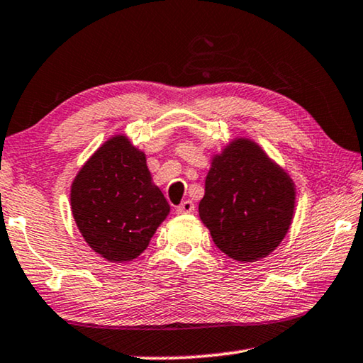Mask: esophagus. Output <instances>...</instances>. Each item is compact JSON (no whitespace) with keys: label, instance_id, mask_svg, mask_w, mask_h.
<instances>
[{"label":"esophagus","instance_id":"obj_1","mask_svg":"<svg viewBox=\"0 0 363 363\" xmlns=\"http://www.w3.org/2000/svg\"><path fill=\"white\" fill-rule=\"evenodd\" d=\"M176 211L179 215H186V213H194L195 211V205L191 202V200H184V202L177 206Z\"/></svg>","mask_w":363,"mask_h":363}]
</instances>
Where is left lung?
Listing matches in <instances>:
<instances>
[{"label":"left lung","instance_id":"left-lung-1","mask_svg":"<svg viewBox=\"0 0 363 363\" xmlns=\"http://www.w3.org/2000/svg\"><path fill=\"white\" fill-rule=\"evenodd\" d=\"M294 184L254 142L239 139L213 160L199 213L218 249L255 262L279 245L294 213Z\"/></svg>","mask_w":363,"mask_h":363}]
</instances>
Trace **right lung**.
I'll use <instances>...</instances> for the list:
<instances>
[{"instance_id": "right-lung-1", "label": "right lung", "mask_w": 363, "mask_h": 363, "mask_svg": "<svg viewBox=\"0 0 363 363\" xmlns=\"http://www.w3.org/2000/svg\"><path fill=\"white\" fill-rule=\"evenodd\" d=\"M74 220L87 244L109 262H129L150 244L169 213L152 184L145 155L113 137L91 157L71 189Z\"/></svg>"}]
</instances>
